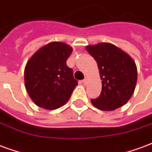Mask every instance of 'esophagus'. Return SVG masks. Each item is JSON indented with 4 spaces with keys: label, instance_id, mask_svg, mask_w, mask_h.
I'll return each mask as SVG.
<instances>
[{
    "label": "esophagus",
    "instance_id": "34e87169",
    "mask_svg": "<svg viewBox=\"0 0 152 152\" xmlns=\"http://www.w3.org/2000/svg\"><path fill=\"white\" fill-rule=\"evenodd\" d=\"M87 80H88V79H87V78L86 77V78H84V79H83V80L82 81V83H83V84H84V85H86V84L87 83Z\"/></svg>",
    "mask_w": 152,
    "mask_h": 152
}]
</instances>
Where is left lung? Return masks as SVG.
Instances as JSON below:
<instances>
[{
  "label": "left lung",
  "instance_id": "obj_1",
  "mask_svg": "<svg viewBox=\"0 0 152 152\" xmlns=\"http://www.w3.org/2000/svg\"><path fill=\"white\" fill-rule=\"evenodd\" d=\"M86 50L95 59L102 80V91L91 103L102 110H114L126 104L134 93L137 68L130 56L110 43L87 45Z\"/></svg>",
  "mask_w": 152,
  "mask_h": 152
}]
</instances>
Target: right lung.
Masks as SVG:
<instances>
[{
    "mask_svg": "<svg viewBox=\"0 0 152 152\" xmlns=\"http://www.w3.org/2000/svg\"><path fill=\"white\" fill-rule=\"evenodd\" d=\"M72 48L66 43L50 42L38 50L25 68L26 91L38 107L54 110L63 106L77 85L66 60Z\"/></svg>",
    "mask_w": 152,
    "mask_h": 152,
    "instance_id": "add662e5",
    "label": "right lung"
}]
</instances>
